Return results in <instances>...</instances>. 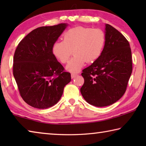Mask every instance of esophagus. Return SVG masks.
Instances as JSON below:
<instances>
[{
  "mask_svg": "<svg viewBox=\"0 0 146 146\" xmlns=\"http://www.w3.org/2000/svg\"><path fill=\"white\" fill-rule=\"evenodd\" d=\"M78 75L77 74H75V73H72L71 75V78H75L76 76H77Z\"/></svg>",
  "mask_w": 146,
  "mask_h": 146,
  "instance_id": "34e87169",
  "label": "esophagus"
}]
</instances>
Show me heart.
I'll return each mask as SVG.
<instances>
[{"instance_id": "heart-1", "label": "heart", "mask_w": 146, "mask_h": 146, "mask_svg": "<svg viewBox=\"0 0 146 146\" xmlns=\"http://www.w3.org/2000/svg\"><path fill=\"white\" fill-rule=\"evenodd\" d=\"M106 44V35L100 28L77 26L64 35V41L53 43V56L62 64L68 62L73 51L74 56L66 65V70L78 73L88 62H93L100 57Z\"/></svg>"}]
</instances>
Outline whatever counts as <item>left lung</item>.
<instances>
[{
	"label": "left lung",
	"mask_w": 146,
	"mask_h": 146,
	"mask_svg": "<svg viewBox=\"0 0 146 146\" xmlns=\"http://www.w3.org/2000/svg\"><path fill=\"white\" fill-rule=\"evenodd\" d=\"M106 44L102 55L82 70L84 78L80 92L91 105H111L126 91L132 73L131 50L125 36L110 24H106Z\"/></svg>",
	"instance_id": "obj_1"
}]
</instances>
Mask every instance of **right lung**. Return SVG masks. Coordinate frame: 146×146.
<instances>
[{
    "mask_svg": "<svg viewBox=\"0 0 146 146\" xmlns=\"http://www.w3.org/2000/svg\"><path fill=\"white\" fill-rule=\"evenodd\" d=\"M67 26L62 23L35 29L17 47L13 76L21 97L32 107L46 109L56 104L71 81V74L64 71L51 51Z\"/></svg>",
    "mask_w": 146,
    "mask_h": 146,
    "instance_id": "obj_1",
    "label": "right lung"
}]
</instances>
